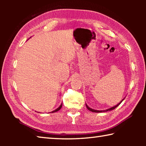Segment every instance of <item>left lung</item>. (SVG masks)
Returning <instances> with one entry per match:
<instances>
[{
    "label": "left lung",
    "mask_w": 146,
    "mask_h": 146,
    "mask_svg": "<svg viewBox=\"0 0 146 146\" xmlns=\"http://www.w3.org/2000/svg\"><path fill=\"white\" fill-rule=\"evenodd\" d=\"M125 99V98H123V99L120 101V102L118 104H117L116 106H113V107H111V108H109V109H107V110H101V111H99V110H93V109H92V108H90L89 107V106L86 104V108H88V110H90V111H92V112H95V113H102V112H106V111H111V110H114V109H115L117 107V106H119L120 104H121V102H122V101Z\"/></svg>",
    "instance_id": "left-lung-1"
}]
</instances>
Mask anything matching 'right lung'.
I'll return each instance as SVG.
<instances>
[{
	"label": "right lung",
	"mask_w": 146,
	"mask_h": 146,
	"mask_svg": "<svg viewBox=\"0 0 146 146\" xmlns=\"http://www.w3.org/2000/svg\"><path fill=\"white\" fill-rule=\"evenodd\" d=\"M62 103L61 104H60V106H59V107L57 108V109H56L55 110H54V111H51V112H50V113H55V112H56V111H59L61 109V108H62Z\"/></svg>",
	"instance_id": "add662e5"
}]
</instances>
